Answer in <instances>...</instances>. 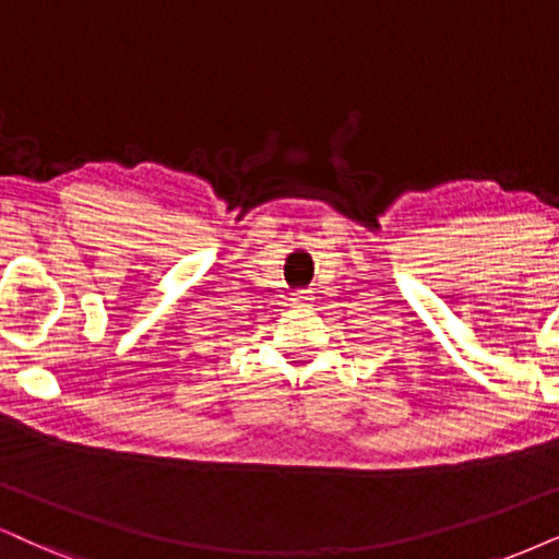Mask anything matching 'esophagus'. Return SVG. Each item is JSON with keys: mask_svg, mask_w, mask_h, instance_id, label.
I'll use <instances>...</instances> for the list:
<instances>
[{"mask_svg": "<svg viewBox=\"0 0 559 559\" xmlns=\"http://www.w3.org/2000/svg\"><path fill=\"white\" fill-rule=\"evenodd\" d=\"M307 301H309L307 292H296V294L292 296V307H307Z\"/></svg>", "mask_w": 559, "mask_h": 559, "instance_id": "obj_1", "label": "esophagus"}]
</instances>
